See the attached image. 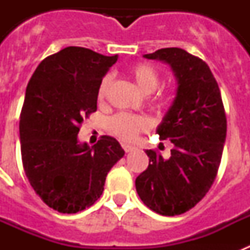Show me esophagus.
<instances>
[{
    "mask_svg": "<svg viewBox=\"0 0 250 250\" xmlns=\"http://www.w3.org/2000/svg\"><path fill=\"white\" fill-rule=\"evenodd\" d=\"M123 149L125 150L126 152H131V151H134V150H136V146H134V145H130V144H123Z\"/></svg>",
    "mask_w": 250,
    "mask_h": 250,
    "instance_id": "34e87169",
    "label": "esophagus"
}]
</instances>
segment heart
<instances>
[{"instance_id": "b5f03b06", "label": "heart", "mask_w": 250, "mask_h": 250, "mask_svg": "<svg viewBox=\"0 0 250 250\" xmlns=\"http://www.w3.org/2000/svg\"><path fill=\"white\" fill-rule=\"evenodd\" d=\"M130 76L135 83L138 85L139 90L144 92L145 95L152 94L158 87L159 83V75L154 67L145 63H139V65L132 66L129 71ZM110 83V77H105L100 83L99 87V99H103L106 94L107 86ZM147 127L146 119L143 116H135V115L121 114L115 115L114 118L109 120V129L110 131L120 138L121 140L130 141L134 140L138 135V132L143 131Z\"/></svg>"}]
</instances>
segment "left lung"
<instances>
[{"mask_svg":"<svg viewBox=\"0 0 250 250\" xmlns=\"http://www.w3.org/2000/svg\"><path fill=\"white\" fill-rule=\"evenodd\" d=\"M144 57L169 65L176 80L175 98L156 127L174 147L169 159L146 150L149 167L136 178V191L155 213L179 215L203 199L219 169L227 138L222 95L209 66L183 48Z\"/></svg>","mask_w":250,"mask_h":250,"instance_id":"left-lung-1","label":"left lung"}]
</instances>
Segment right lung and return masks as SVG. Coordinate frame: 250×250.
I'll use <instances>...</instances> for the list:
<instances>
[{"label":"right lung","mask_w":250,"mask_h":250,"mask_svg":"<svg viewBox=\"0 0 250 250\" xmlns=\"http://www.w3.org/2000/svg\"><path fill=\"white\" fill-rule=\"evenodd\" d=\"M116 61L118 55L68 46L37 66L26 89L20 116L23 169L37 195L60 213L91 207L125 155L111 136L94 146L77 138L83 118L98 109L103 77Z\"/></svg>","instance_id":"1"}]
</instances>
